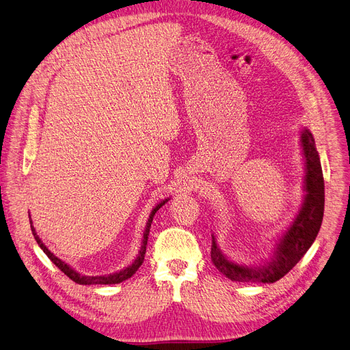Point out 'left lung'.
Segmentation results:
<instances>
[{
    "label": "left lung",
    "instance_id": "obj_1",
    "mask_svg": "<svg viewBox=\"0 0 350 350\" xmlns=\"http://www.w3.org/2000/svg\"><path fill=\"white\" fill-rule=\"evenodd\" d=\"M301 143L305 154L306 196L299 214L293 219L288 231L281 237L273 258L258 268L235 264L221 254L217 247L214 235H211V261L228 280L235 282L272 284L285 277L315 241L323 218L325 183L315 139L308 129H305L301 135Z\"/></svg>",
    "mask_w": 350,
    "mask_h": 350
}]
</instances>
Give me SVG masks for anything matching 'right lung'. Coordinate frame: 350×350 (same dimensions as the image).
<instances>
[{
    "label": "right lung",
    "mask_w": 350,
    "mask_h": 350,
    "mask_svg": "<svg viewBox=\"0 0 350 350\" xmlns=\"http://www.w3.org/2000/svg\"><path fill=\"white\" fill-rule=\"evenodd\" d=\"M165 201H167V200H164V201H161L160 204H157V206L153 208V211H152L149 219H147L144 235H143V241H142V248H140V251H139V256L135 260V262H133L131 267L124 268L123 271L116 272V273H112V275H106V277H82L81 273H78L75 269H72V268H70L68 264H65L64 261H61V260L58 258V256H55V255L44 245V243L40 240V237L36 235L35 228H33V226H32L31 219H29V223H31V230H32V234H33V238L36 240V243H38V245L42 248V251L48 255V258H49L55 265H57V267L66 275V277H69L73 282L81 284V285H112V284H120V282H123L124 280L131 278L133 273H136V271L139 269V267L143 264V261H144V254H146V245H147V238H149V232H150L153 217H154V214L157 213V210L165 203ZM29 218H31V217H29Z\"/></svg>",
    "instance_id": "obj_1"
}]
</instances>
